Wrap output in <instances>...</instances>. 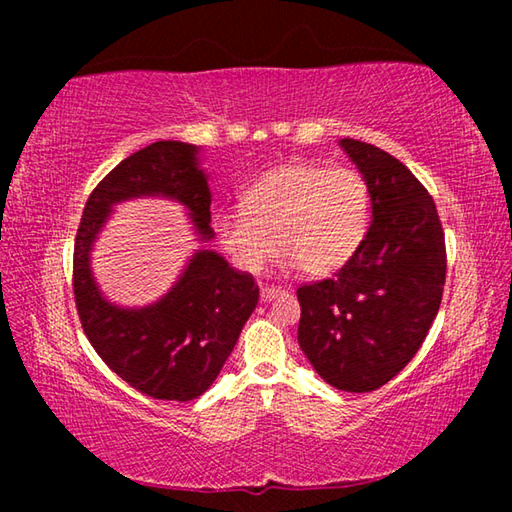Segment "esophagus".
Here are the masks:
<instances>
[{
	"instance_id": "1",
	"label": "esophagus",
	"mask_w": 512,
	"mask_h": 512,
	"mask_svg": "<svg viewBox=\"0 0 512 512\" xmlns=\"http://www.w3.org/2000/svg\"><path fill=\"white\" fill-rule=\"evenodd\" d=\"M259 293H262V300L264 302H271V300H275V298H280V296H284V291L282 287H262L259 289Z\"/></svg>"
}]
</instances>
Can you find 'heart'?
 Listing matches in <instances>:
<instances>
[{"label": "heart", "mask_w": 512, "mask_h": 512, "mask_svg": "<svg viewBox=\"0 0 512 512\" xmlns=\"http://www.w3.org/2000/svg\"><path fill=\"white\" fill-rule=\"evenodd\" d=\"M241 203L214 214V232L237 268L257 273L275 244L280 266L329 275L350 262L370 225V187L357 169L282 164L250 183Z\"/></svg>", "instance_id": "heart-1"}]
</instances>
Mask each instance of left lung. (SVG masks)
<instances>
[{
  "mask_svg": "<svg viewBox=\"0 0 512 512\" xmlns=\"http://www.w3.org/2000/svg\"><path fill=\"white\" fill-rule=\"evenodd\" d=\"M370 187L366 239L339 273L298 289V343L329 386L370 393L427 339L443 300L445 232L427 189L377 146L343 137Z\"/></svg>",
  "mask_w": 512,
  "mask_h": 512,
  "instance_id": "1",
  "label": "left lung"
}]
</instances>
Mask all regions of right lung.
Masks as SVG:
<instances>
[{
    "label": "right lung",
    "mask_w": 512,
    "mask_h": 512,
    "mask_svg": "<svg viewBox=\"0 0 512 512\" xmlns=\"http://www.w3.org/2000/svg\"><path fill=\"white\" fill-rule=\"evenodd\" d=\"M162 196L189 210L198 241H210L212 194L198 146L162 140L128 155L94 187L74 241V298L83 332L106 366L155 400L189 402L219 375L259 300L253 275L214 250H196L178 282L146 307L112 305L94 282L90 253L112 205Z\"/></svg>",
    "instance_id": "obj_1"
}]
</instances>
